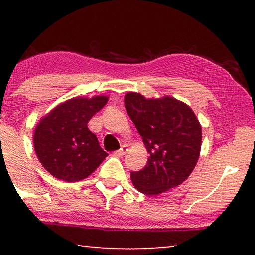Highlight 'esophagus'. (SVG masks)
<instances>
[{
	"instance_id": "esophagus-1",
	"label": "esophagus",
	"mask_w": 255,
	"mask_h": 255,
	"mask_svg": "<svg viewBox=\"0 0 255 255\" xmlns=\"http://www.w3.org/2000/svg\"><path fill=\"white\" fill-rule=\"evenodd\" d=\"M127 152H128L127 146H122V147L118 149V151L114 152V154L116 155V156H124L125 154H127Z\"/></svg>"
}]
</instances>
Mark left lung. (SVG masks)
<instances>
[{
  "label": "left lung",
  "mask_w": 255,
  "mask_h": 255,
  "mask_svg": "<svg viewBox=\"0 0 255 255\" xmlns=\"http://www.w3.org/2000/svg\"><path fill=\"white\" fill-rule=\"evenodd\" d=\"M124 104L149 154L144 168L131 172L134 187L152 196L180 186L200 156L202 128L194 111L173 97L137 93H128Z\"/></svg>",
  "instance_id": "left-lung-1"
}]
</instances>
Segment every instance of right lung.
Here are the masks:
<instances>
[{
	"mask_svg": "<svg viewBox=\"0 0 255 255\" xmlns=\"http://www.w3.org/2000/svg\"><path fill=\"white\" fill-rule=\"evenodd\" d=\"M108 97L72 99L45 116L34 132L36 154L51 175L67 182L89 176L108 156L87 127Z\"/></svg>",
	"mask_w": 255,
	"mask_h": 255,
	"instance_id": "right-lung-1",
	"label": "right lung"
}]
</instances>
